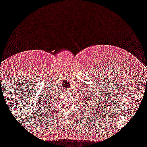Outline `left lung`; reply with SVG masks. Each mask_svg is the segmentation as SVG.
<instances>
[{"label":"left lung","instance_id":"1","mask_svg":"<svg viewBox=\"0 0 147 147\" xmlns=\"http://www.w3.org/2000/svg\"><path fill=\"white\" fill-rule=\"evenodd\" d=\"M90 98H92V97H90ZM94 104V103H93ZM94 104H95V103H94Z\"/></svg>","mask_w":147,"mask_h":147}]
</instances>
